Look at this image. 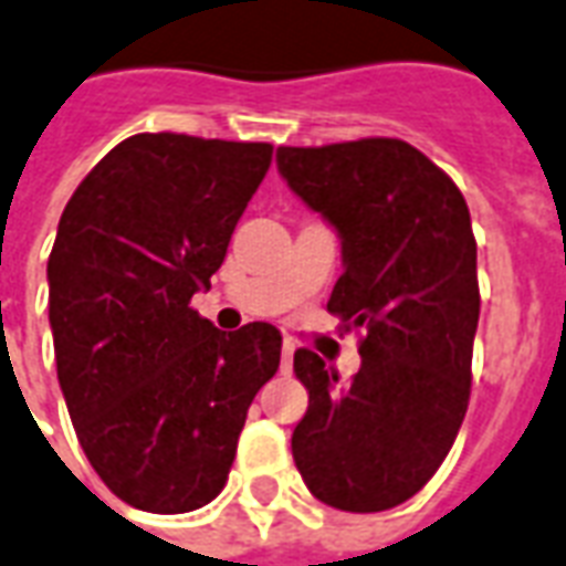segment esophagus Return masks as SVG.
I'll use <instances>...</instances> for the list:
<instances>
[{
    "label": "esophagus",
    "mask_w": 566,
    "mask_h": 566,
    "mask_svg": "<svg viewBox=\"0 0 566 566\" xmlns=\"http://www.w3.org/2000/svg\"><path fill=\"white\" fill-rule=\"evenodd\" d=\"M291 368H294V345H291V342H284V347H282V375H291Z\"/></svg>",
    "instance_id": "34e87169"
}]
</instances>
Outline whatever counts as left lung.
Here are the masks:
<instances>
[{"mask_svg": "<svg viewBox=\"0 0 566 566\" xmlns=\"http://www.w3.org/2000/svg\"><path fill=\"white\" fill-rule=\"evenodd\" d=\"M275 158L342 237L345 272L326 312L366 329L347 384L315 350L294 354L308 389L294 462L317 501L380 513L432 480L468 411L480 321L471 212L453 179L399 137L279 146Z\"/></svg>", "mask_w": 566, "mask_h": 566, "instance_id": "obj_1", "label": "left lung"}]
</instances>
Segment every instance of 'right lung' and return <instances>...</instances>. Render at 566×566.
I'll use <instances>...</instances> for the list:
<instances>
[{"label": "right lung", "mask_w": 566, "mask_h": 566, "mask_svg": "<svg viewBox=\"0 0 566 566\" xmlns=\"http://www.w3.org/2000/svg\"><path fill=\"white\" fill-rule=\"evenodd\" d=\"M272 144L134 134L92 167L48 261L56 375L83 453L113 495L188 513L228 483L282 333H221L191 308L266 177Z\"/></svg>", "instance_id": "add662e5"}]
</instances>
